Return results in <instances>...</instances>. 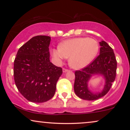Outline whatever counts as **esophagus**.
<instances>
[{"instance_id": "1", "label": "esophagus", "mask_w": 130, "mask_h": 130, "mask_svg": "<svg viewBox=\"0 0 130 130\" xmlns=\"http://www.w3.org/2000/svg\"><path fill=\"white\" fill-rule=\"evenodd\" d=\"M68 70H69L68 69H65V68H63V72H67V71H68Z\"/></svg>"}]
</instances>
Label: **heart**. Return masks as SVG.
I'll return each mask as SVG.
<instances>
[{"instance_id":"obj_1","label":"heart","mask_w":130,"mask_h":130,"mask_svg":"<svg viewBox=\"0 0 130 130\" xmlns=\"http://www.w3.org/2000/svg\"><path fill=\"white\" fill-rule=\"evenodd\" d=\"M99 48L98 42L95 39L79 37L61 42L59 48L51 50V54L58 63L69 57L70 66L80 69L86 67L95 58Z\"/></svg>"}]
</instances>
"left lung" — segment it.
Segmentation results:
<instances>
[{"mask_svg":"<svg viewBox=\"0 0 130 130\" xmlns=\"http://www.w3.org/2000/svg\"><path fill=\"white\" fill-rule=\"evenodd\" d=\"M100 44V54L96 58L81 70H76L74 90L80 98L94 101L104 96L109 92L117 74V62L112 48L104 41ZM101 74L106 79V85L102 92L93 94L88 90L87 82L93 74Z\"/></svg>","mask_w":130,"mask_h":130,"instance_id":"obj_1","label":"left lung"}]
</instances>
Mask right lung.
Listing matches in <instances>:
<instances>
[{
  "mask_svg": "<svg viewBox=\"0 0 130 130\" xmlns=\"http://www.w3.org/2000/svg\"><path fill=\"white\" fill-rule=\"evenodd\" d=\"M50 37H34L20 47L14 60L13 76L19 92L28 101L42 103L54 96L63 70L50 61Z\"/></svg>",
  "mask_w": 130,
  "mask_h": 130,
  "instance_id": "right-lung-1",
  "label": "right lung"
}]
</instances>
